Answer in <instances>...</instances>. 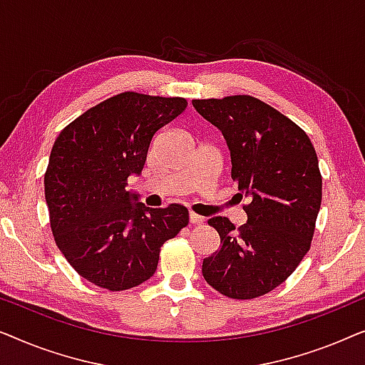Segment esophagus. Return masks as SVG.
Here are the masks:
<instances>
[{
	"mask_svg": "<svg viewBox=\"0 0 365 365\" xmlns=\"http://www.w3.org/2000/svg\"><path fill=\"white\" fill-rule=\"evenodd\" d=\"M189 222H191V224H202L204 217L197 216V214H194V212H189Z\"/></svg>",
	"mask_w": 365,
	"mask_h": 365,
	"instance_id": "34e87169",
	"label": "esophagus"
}]
</instances>
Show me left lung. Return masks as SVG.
<instances>
[{
  "instance_id": "8db88e82",
  "label": "left lung",
  "mask_w": 365,
  "mask_h": 365,
  "mask_svg": "<svg viewBox=\"0 0 365 365\" xmlns=\"http://www.w3.org/2000/svg\"><path fill=\"white\" fill-rule=\"evenodd\" d=\"M192 106L222 133L231 178L249 199L239 229L222 216L207 221L221 246L202 261V276L227 297H259L286 281L311 247L322 199L316 149L296 123L252 96Z\"/></svg>"
}]
</instances>
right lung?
I'll use <instances>...</instances> for the list:
<instances>
[{"mask_svg":"<svg viewBox=\"0 0 365 365\" xmlns=\"http://www.w3.org/2000/svg\"><path fill=\"white\" fill-rule=\"evenodd\" d=\"M184 98L121 93L59 133L44 174V196L59 251L86 281L109 291L136 287L156 272L159 251L187 226L181 204L149 209L128 191L151 139L178 118Z\"/></svg>","mask_w":365,"mask_h":365,"instance_id":"1","label":"right lung"}]
</instances>
